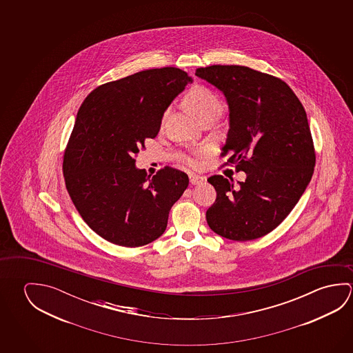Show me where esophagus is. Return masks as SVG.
Masks as SVG:
<instances>
[{"instance_id": "1", "label": "esophagus", "mask_w": 353, "mask_h": 353, "mask_svg": "<svg viewBox=\"0 0 353 353\" xmlns=\"http://www.w3.org/2000/svg\"><path fill=\"white\" fill-rule=\"evenodd\" d=\"M204 179H203L202 176H198V174H190V182H191V185H199V183H202Z\"/></svg>"}]
</instances>
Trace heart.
<instances>
[{
  "label": "heart",
  "mask_w": 353,
  "mask_h": 353,
  "mask_svg": "<svg viewBox=\"0 0 353 353\" xmlns=\"http://www.w3.org/2000/svg\"><path fill=\"white\" fill-rule=\"evenodd\" d=\"M185 105L193 116L201 118L209 113H219L221 104L218 97L209 88L196 86L185 94Z\"/></svg>",
  "instance_id": "1"
}]
</instances>
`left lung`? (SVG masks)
Here are the masks:
<instances>
[{"label": "left lung", "instance_id": "left-lung-1", "mask_svg": "<svg viewBox=\"0 0 353 353\" xmlns=\"http://www.w3.org/2000/svg\"><path fill=\"white\" fill-rule=\"evenodd\" d=\"M196 76L216 87L229 107L223 155L246 179L212 176L216 199L207 210L209 228L234 241L276 229L312 179L315 151L305 110L285 82L240 65H213Z\"/></svg>", "mask_w": 353, "mask_h": 353}]
</instances>
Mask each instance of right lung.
<instances>
[{
    "mask_svg": "<svg viewBox=\"0 0 353 353\" xmlns=\"http://www.w3.org/2000/svg\"><path fill=\"white\" fill-rule=\"evenodd\" d=\"M192 81L177 68L145 70L94 88L81 104L65 150V183L82 219L104 240L139 248L166 230L188 176L165 168L150 177L134 157Z\"/></svg>",
    "mask_w": 353,
    "mask_h": 353,
    "instance_id": "obj_1",
    "label": "right lung"
}]
</instances>
